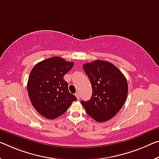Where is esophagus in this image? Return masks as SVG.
<instances>
[{
    "label": "esophagus",
    "instance_id": "34e87169",
    "mask_svg": "<svg viewBox=\"0 0 159 159\" xmlns=\"http://www.w3.org/2000/svg\"><path fill=\"white\" fill-rule=\"evenodd\" d=\"M75 97L77 98V99H78V100H79V99H80V95H79V92H77L76 93H75Z\"/></svg>",
    "mask_w": 159,
    "mask_h": 159
}]
</instances>
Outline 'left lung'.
<instances>
[{"label": "left lung", "mask_w": 159, "mask_h": 159, "mask_svg": "<svg viewBox=\"0 0 159 159\" xmlns=\"http://www.w3.org/2000/svg\"><path fill=\"white\" fill-rule=\"evenodd\" d=\"M91 84L93 94L89 101L80 103L87 114L98 122L111 119L127 99L128 85L122 72L111 63L96 60L83 66Z\"/></svg>", "instance_id": "obj_1"}]
</instances>
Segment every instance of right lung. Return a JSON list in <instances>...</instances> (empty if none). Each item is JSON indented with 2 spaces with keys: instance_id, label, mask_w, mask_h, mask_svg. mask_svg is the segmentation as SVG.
<instances>
[{
  "instance_id": "right-lung-1",
  "label": "right lung",
  "mask_w": 159,
  "mask_h": 159,
  "mask_svg": "<svg viewBox=\"0 0 159 159\" xmlns=\"http://www.w3.org/2000/svg\"><path fill=\"white\" fill-rule=\"evenodd\" d=\"M74 64L54 57L37 63L30 72L27 85L30 100L37 112L47 119L62 115L77 100L64 79Z\"/></svg>"
}]
</instances>
